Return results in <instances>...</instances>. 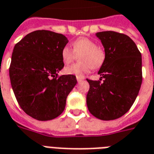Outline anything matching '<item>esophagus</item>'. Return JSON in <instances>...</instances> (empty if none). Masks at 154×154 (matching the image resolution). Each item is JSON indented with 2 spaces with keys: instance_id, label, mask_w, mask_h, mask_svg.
<instances>
[{
  "instance_id": "obj_1",
  "label": "esophagus",
  "mask_w": 154,
  "mask_h": 154,
  "mask_svg": "<svg viewBox=\"0 0 154 154\" xmlns=\"http://www.w3.org/2000/svg\"><path fill=\"white\" fill-rule=\"evenodd\" d=\"M77 80L78 82H81V81H83L84 77H77Z\"/></svg>"
}]
</instances>
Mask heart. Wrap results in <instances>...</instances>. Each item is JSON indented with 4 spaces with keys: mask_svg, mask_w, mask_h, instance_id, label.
Instances as JSON below:
<instances>
[{
    "mask_svg": "<svg viewBox=\"0 0 154 154\" xmlns=\"http://www.w3.org/2000/svg\"><path fill=\"white\" fill-rule=\"evenodd\" d=\"M62 59L64 63L69 64L79 56L80 63L71 65L65 68V73L76 77H83L88 73L92 68L100 67L105 60V51L95 41L88 38L81 37L73 42V49L66 45L62 50Z\"/></svg>",
    "mask_w": 154,
    "mask_h": 154,
    "instance_id": "heart-1",
    "label": "heart"
}]
</instances>
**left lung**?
I'll use <instances>...</instances> for the list:
<instances>
[{
    "mask_svg": "<svg viewBox=\"0 0 154 154\" xmlns=\"http://www.w3.org/2000/svg\"><path fill=\"white\" fill-rule=\"evenodd\" d=\"M96 35L106 57L98 72L100 81L87 79L89 90L86 103L92 116L113 120L127 113L138 96L142 81V54L127 35L112 31Z\"/></svg>",
    "mask_w": 154,
    "mask_h": 154,
    "instance_id": "left-lung-1",
    "label": "left lung"
}]
</instances>
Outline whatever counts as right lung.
Wrapping results in <instances>:
<instances>
[{"label": "right lung", "mask_w": 154, "mask_h": 154, "mask_svg": "<svg viewBox=\"0 0 154 154\" xmlns=\"http://www.w3.org/2000/svg\"><path fill=\"white\" fill-rule=\"evenodd\" d=\"M68 42L62 34L38 30L15 45L9 67L12 90L23 112L37 120L60 116L77 84L74 75H57L64 67L61 53Z\"/></svg>", "instance_id": "add662e5"}]
</instances>
